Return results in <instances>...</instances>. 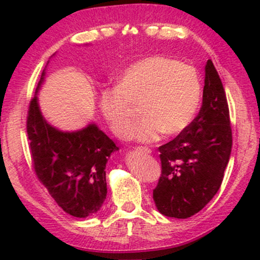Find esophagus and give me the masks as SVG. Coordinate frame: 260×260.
<instances>
[{"mask_svg": "<svg viewBox=\"0 0 260 260\" xmlns=\"http://www.w3.org/2000/svg\"><path fill=\"white\" fill-rule=\"evenodd\" d=\"M137 149H138L139 151H143V153H147V154H150L151 153L150 149L147 148V147H138Z\"/></svg>", "mask_w": 260, "mask_h": 260, "instance_id": "34e87169", "label": "esophagus"}]
</instances>
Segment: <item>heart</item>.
<instances>
[{
  "instance_id": "heart-1",
  "label": "heart",
  "mask_w": 260,
  "mask_h": 260,
  "mask_svg": "<svg viewBox=\"0 0 260 260\" xmlns=\"http://www.w3.org/2000/svg\"><path fill=\"white\" fill-rule=\"evenodd\" d=\"M202 95L201 77L194 67L164 56L143 58L128 67L117 88L101 92L99 105L112 132L126 138L137 120H143L133 137L150 142L162 132L176 136L189 126Z\"/></svg>"
}]
</instances>
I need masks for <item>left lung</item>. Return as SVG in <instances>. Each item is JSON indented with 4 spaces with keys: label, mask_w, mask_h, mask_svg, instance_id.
<instances>
[{
    "label": "left lung",
    "mask_w": 260,
    "mask_h": 260,
    "mask_svg": "<svg viewBox=\"0 0 260 260\" xmlns=\"http://www.w3.org/2000/svg\"><path fill=\"white\" fill-rule=\"evenodd\" d=\"M231 148L226 94L208 59L199 113L175 139L159 148L161 176L153 190L157 210L176 219L201 211L221 186Z\"/></svg>",
    "instance_id": "8db88e82"
}]
</instances>
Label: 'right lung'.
Here are the masks:
<instances>
[{"label":"right lung","mask_w":260,"mask_h":260,"mask_svg":"<svg viewBox=\"0 0 260 260\" xmlns=\"http://www.w3.org/2000/svg\"><path fill=\"white\" fill-rule=\"evenodd\" d=\"M45 78L41 73L37 92ZM32 166L58 207L76 217L100 210L106 199V162L118 150L95 123L76 132H62L45 120L38 95L29 104L26 118Z\"/></svg>","instance_id":"1"}]
</instances>
